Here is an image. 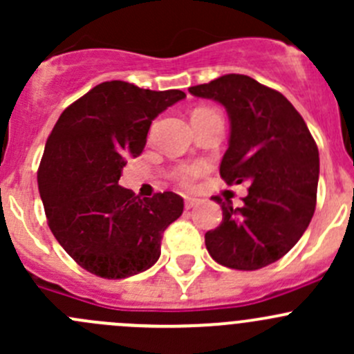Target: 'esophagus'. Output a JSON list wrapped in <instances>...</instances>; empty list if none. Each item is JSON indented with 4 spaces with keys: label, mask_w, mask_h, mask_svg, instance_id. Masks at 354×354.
Segmentation results:
<instances>
[{
    "label": "esophagus",
    "mask_w": 354,
    "mask_h": 354,
    "mask_svg": "<svg viewBox=\"0 0 354 354\" xmlns=\"http://www.w3.org/2000/svg\"><path fill=\"white\" fill-rule=\"evenodd\" d=\"M197 203H198V200L194 198V197H187V198H185V207H187V209H194V207L197 205Z\"/></svg>",
    "instance_id": "obj_1"
}]
</instances>
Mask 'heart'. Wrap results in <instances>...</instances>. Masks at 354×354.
Wrapping results in <instances>:
<instances>
[{
  "label": "heart",
  "instance_id": "obj_1",
  "mask_svg": "<svg viewBox=\"0 0 354 354\" xmlns=\"http://www.w3.org/2000/svg\"><path fill=\"white\" fill-rule=\"evenodd\" d=\"M203 109L205 108L195 109L194 113H197V111H203ZM203 171H205V166H203L202 162L181 164V166H178L176 169L173 171V178L181 185V187H190V185H194L195 181L198 180V176L203 173Z\"/></svg>",
  "mask_w": 354,
  "mask_h": 354
}]
</instances>
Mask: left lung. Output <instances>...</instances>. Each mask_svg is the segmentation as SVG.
Listing matches in <instances>:
<instances>
[{"label": "left lung", "mask_w": 354, "mask_h": 354, "mask_svg": "<svg viewBox=\"0 0 354 354\" xmlns=\"http://www.w3.org/2000/svg\"><path fill=\"white\" fill-rule=\"evenodd\" d=\"M188 91L226 108L231 137L221 178L250 185L243 207L212 197L223 209V223L205 233L207 250L230 269L270 266L298 243L315 212V140L295 106L252 77L230 73Z\"/></svg>", "instance_id": "obj_1"}]
</instances>
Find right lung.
<instances>
[{
  "label": "right lung",
  "mask_w": 354,
  "mask_h": 354,
  "mask_svg": "<svg viewBox=\"0 0 354 354\" xmlns=\"http://www.w3.org/2000/svg\"><path fill=\"white\" fill-rule=\"evenodd\" d=\"M187 97L121 80L102 82L63 111L46 142L37 185L49 230L80 267L104 279L144 272L162 233L183 212L173 192L140 198L118 185L138 157L152 120Z\"/></svg>",
  "instance_id": "obj_1"
}]
</instances>
